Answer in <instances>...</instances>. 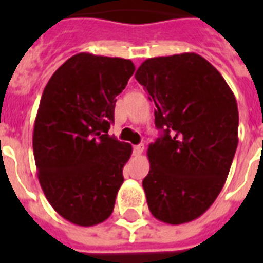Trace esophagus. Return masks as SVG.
<instances>
[{
	"instance_id": "34e87169",
	"label": "esophagus",
	"mask_w": 263,
	"mask_h": 263,
	"mask_svg": "<svg viewBox=\"0 0 263 263\" xmlns=\"http://www.w3.org/2000/svg\"><path fill=\"white\" fill-rule=\"evenodd\" d=\"M144 152V144L140 143V144H136V146H134V154L135 156H140L142 153Z\"/></svg>"
}]
</instances>
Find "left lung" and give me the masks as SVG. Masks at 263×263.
Listing matches in <instances>:
<instances>
[{
    "mask_svg": "<svg viewBox=\"0 0 263 263\" xmlns=\"http://www.w3.org/2000/svg\"><path fill=\"white\" fill-rule=\"evenodd\" d=\"M136 80L156 105L162 135L148 146L143 188L157 220L200 217L224 187L237 147L236 98L221 73L195 53L142 63Z\"/></svg>",
    "mask_w": 263,
    "mask_h": 263,
    "instance_id": "1",
    "label": "left lung"
}]
</instances>
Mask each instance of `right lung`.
Here are the masks:
<instances>
[{
  "mask_svg": "<svg viewBox=\"0 0 263 263\" xmlns=\"http://www.w3.org/2000/svg\"><path fill=\"white\" fill-rule=\"evenodd\" d=\"M135 72L131 60L79 53L53 73L32 135L38 179L51 208L75 225L110 216L132 146L107 134L116 97Z\"/></svg>",
  "mask_w": 263,
  "mask_h": 263,
  "instance_id": "right-lung-1",
  "label": "right lung"
}]
</instances>
